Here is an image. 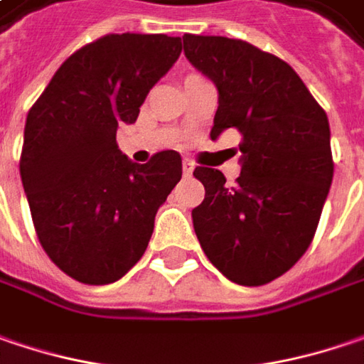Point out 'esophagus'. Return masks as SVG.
I'll list each match as a JSON object with an SVG mask.
<instances>
[{
  "label": "esophagus",
  "instance_id": "obj_1",
  "mask_svg": "<svg viewBox=\"0 0 364 364\" xmlns=\"http://www.w3.org/2000/svg\"><path fill=\"white\" fill-rule=\"evenodd\" d=\"M182 172H184V176H191L194 172V164H192L191 159H184L182 161Z\"/></svg>",
  "mask_w": 364,
  "mask_h": 364
}]
</instances>
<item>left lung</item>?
<instances>
[{
	"instance_id": "left-lung-1",
	"label": "left lung",
	"mask_w": 364,
	"mask_h": 364,
	"mask_svg": "<svg viewBox=\"0 0 364 364\" xmlns=\"http://www.w3.org/2000/svg\"><path fill=\"white\" fill-rule=\"evenodd\" d=\"M184 55L215 83L210 136L242 133L235 186L198 166L205 200L192 209L194 233L229 281L258 287L299 260L318 229L334 164L330 122L293 67L245 41L184 34Z\"/></svg>"
}]
</instances>
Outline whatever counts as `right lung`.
I'll return each instance as SVG.
<instances>
[{
	"mask_svg": "<svg viewBox=\"0 0 364 364\" xmlns=\"http://www.w3.org/2000/svg\"><path fill=\"white\" fill-rule=\"evenodd\" d=\"M180 53V38L168 34L102 36L57 69L28 112L20 176L34 229L48 258L75 281L124 277L182 178L178 151L135 164L117 145L119 124L135 122Z\"/></svg>",
	"mask_w": 364,
	"mask_h": 364,
	"instance_id": "1",
	"label": "right lung"
}]
</instances>
